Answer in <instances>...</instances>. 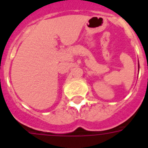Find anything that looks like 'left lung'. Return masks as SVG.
<instances>
[{"mask_svg": "<svg viewBox=\"0 0 148 148\" xmlns=\"http://www.w3.org/2000/svg\"><path fill=\"white\" fill-rule=\"evenodd\" d=\"M138 71H139V64H138Z\"/></svg>", "mask_w": 148, "mask_h": 148, "instance_id": "obj_1", "label": "left lung"}]
</instances>
